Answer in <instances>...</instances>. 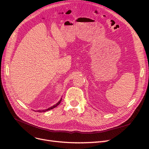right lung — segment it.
Segmentation results:
<instances>
[{
    "instance_id": "add662e5",
    "label": "right lung",
    "mask_w": 149,
    "mask_h": 149,
    "mask_svg": "<svg viewBox=\"0 0 149 149\" xmlns=\"http://www.w3.org/2000/svg\"><path fill=\"white\" fill-rule=\"evenodd\" d=\"M61 100H62V98H61V100L58 101L56 104H55V105H53V106H52V107H49V108H48V109H43V110H38V111H37V112H46V111H49V110H51V109H53V108H55V107H56V106H58V105H59L60 104V102H61Z\"/></svg>"
}]
</instances>
